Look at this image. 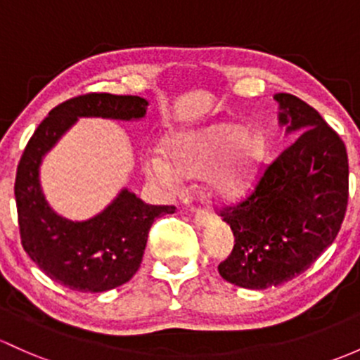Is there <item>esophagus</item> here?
Wrapping results in <instances>:
<instances>
[{
  "instance_id": "obj_1",
  "label": "esophagus",
  "mask_w": 360,
  "mask_h": 360,
  "mask_svg": "<svg viewBox=\"0 0 360 360\" xmlns=\"http://www.w3.org/2000/svg\"><path fill=\"white\" fill-rule=\"evenodd\" d=\"M210 221H212V217H210V214L209 212H205V210H196V214H195V222H196V226H209L210 224Z\"/></svg>"
}]
</instances>
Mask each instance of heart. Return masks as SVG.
<instances>
[{
  "label": "heart",
  "mask_w": 360,
  "mask_h": 360,
  "mask_svg": "<svg viewBox=\"0 0 360 360\" xmlns=\"http://www.w3.org/2000/svg\"><path fill=\"white\" fill-rule=\"evenodd\" d=\"M264 148L259 131L231 122L214 124L198 132L174 136L167 145L172 162L162 151L150 150L145 157V172L151 183L169 191L181 190V174L200 176L207 172L210 190L231 196L250 183Z\"/></svg>",
  "instance_id": "heart-1"
}]
</instances>
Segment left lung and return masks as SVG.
Listing matches in <instances>:
<instances>
[{
  "instance_id": "1",
  "label": "left lung",
  "mask_w": 360,
  "mask_h": 360,
  "mask_svg": "<svg viewBox=\"0 0 360 360\" xmlns=\"http://www.w3.org/2000/svg\"><path fill=\"white\" fill-rule=\"evenodd\" d=\"M279 126L295 141L259 170L252 191L221 210L234 234L219 264L228 283L266 290L307 271L335 241L349 203V157L319 112L288 93L274 94Z\"/></svg>"
}]
</instances>
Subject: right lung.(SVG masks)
Masks as SVG:
<instances>
[{"label":"right lung","mask_w":360,"mask_h":360,"mask_svg":"<svg viewBox=\"0 0 360 360\" xmlns=\"http://www.w3.org/2000/svg\"><path fill=\"white\" fill-rule=\"evenodd\" d=\"M148 101L139 96L89 93L48 113L25 146L15 177L20 240L32 262L53 281L82 293H101L127 283L139 269L148 231L174 205H148L127 188L88 221H70L48 205L39 183L44 155L79 117L139 120Z\"/></svg>","instance_id":"right-lung-1"}]
</instances>
